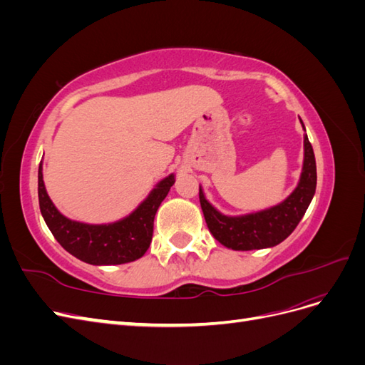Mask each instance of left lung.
<instances>
[{"mask_svg":"<svg viewBox=\"0 0 365 365\" xmlns=\"http://www.w3.org/2000/svg\"><path fill=\"white\" fill-rule=\"evenodd\" d=\"M300 123L304 129L303 121ZM306 130V129H304ZM304 158L298 184L280 204L256 213L227 216L207 201L200 185V201L207 227L213 237L235 251H251L279 245L304 216L317 189V164L312 145L304 134Z\"/></svg>","mask_w":365,"mask_h":365,"instance_id":"obj_1","label":"left lung"}]
</instances>
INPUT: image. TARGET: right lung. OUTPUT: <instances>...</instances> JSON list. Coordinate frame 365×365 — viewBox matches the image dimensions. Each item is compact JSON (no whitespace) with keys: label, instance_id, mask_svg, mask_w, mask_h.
Returning <instances> with one entry per match:
<instances>
[{"label":"right lung","instance_id":"add662e5","mask_svg":"<svg viewBox=\"0 0 365 365\" xmlns=\"http://www.w3.org/2000/svg\"><path fill=\"white\" fill-rule=\"evenodd\" d=\"M175 184L170 173L161 180L148 197L129 216L111 224H83L65 217L54 207L46 190L42 161L38 170V196L41 215L61 247L79 260L97 264H121L145 256L152 235L157 210Z\"/></svg>","mask_w":365,"mask_h":365}]
</instances>
